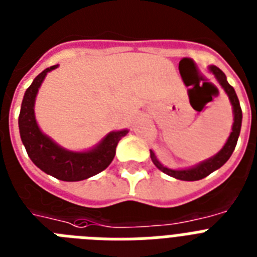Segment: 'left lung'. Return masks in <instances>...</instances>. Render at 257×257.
Here are the masks:
<instances>
[{
	"label": "left lung",
	"instance_id": "1",
	"mask_svg": "<svg viewBox=\"0 0 257 257\" xmlns=\"http://www.w3.org/2000/svg\"><path fill=\"white\" fill-rule=\"evenodd\" d=\"M211 73L215 75V78L219 82V85L224 89L225 94L228 95L229 102L232 104V111H233V124H232V131L229 134L228 139L225 142V145L223 146V149L216 154L213 155L212 158L207 159V161L202 162V163L196 164L194 167L190 168H184V170H172V168L164 167L161 162L158 161L155 154H154L153 150H150V155H151V161L153 163L157 166L161 171H163L164 174L175 178V179L179 180H187V182H194V180H200L203 178H206L213 172L217 168H220L225 162L228 161L229 157L232 155L233 150L236 147V143H237V139H239L240 134V128H241V119H243V114H241V107H240L239 99H237V95H236L235 90L228 82H227V77L225 74L216 66H210Z\"/></svg>",
	"mask_w": 257,
	"mask_h": 257
}]
</instances>
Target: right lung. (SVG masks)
<instances>
[{"mask_svg": "<svg viewBox=\"0 0 257 257\" xmlns=\"http://www.w3.org/2000/svg\"><path fill=\"white\" fill-rule=\"evenodd\" d=\"M57 67L58 65L45 69L34 78L32 85L25 91L21 111L18 116V127L26 153L37 167L59 180L78 182L96 175L108 167V164L115 157L118 142L128 133V130L111 131L95 147L82 153L63 149L45 135L37 124L34 103L38 89L42 85L46 74Z\"/></svg>", "mask_w": 257, "mask_h": 257, "instance_id": "1", "label": "right lung"}]
</instances>
